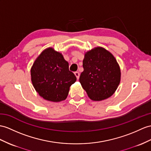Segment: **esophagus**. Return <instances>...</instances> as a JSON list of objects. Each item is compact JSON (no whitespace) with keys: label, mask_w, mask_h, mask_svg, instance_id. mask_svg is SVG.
<instances>
[{"label":"esophagus","mask_w":151,"mask_h":151,"mask_svg":"<svg viewBox=\"0 0 151 151\" xmlns=\"http://www.w3.org/2000/svg\"><path fill=\"white\" fill-rule=\"evenodd\" d=\"M74 74H75V76H76V78H77V79H79V73L78 72H74Z\"/></svg>","instance_id":"34e87169"}]
</instances>
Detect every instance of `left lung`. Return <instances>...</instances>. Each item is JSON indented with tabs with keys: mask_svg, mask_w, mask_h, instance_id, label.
Wrapping results in <instances>:
<instances>
[{
	"mask_svg": "<svg viewBox=\"0 0 151 151\" xmlns=\"http://www.w3.org/2000/svg\"><path fill=\"white\" fill-rule=\"evenodd\" d=\"M83 67L79 82L91 100H104L115 92L120 82L121 72L111 52L103 47H95L84 54Z\"/></svg>",
	"mask_w": 151,
	"mask_h": 151,
	"instance_id": "obj_1",
	"label": "left lung"
}]
</instances>
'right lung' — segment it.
<instances>
[{
  "mask_svg": "<svg viewBox=\"0 0 151 151\" xmlns=\"http://www.w3.org/2000/svg\"><path fill=\"white\" fill-rule=\"evenodd\" d=\"M32 85L40 96L58 102L67 97L76 77L69 70L68 63L52 47L43 50L31 68Z\"/></svg>",
  "mask_w": 151,
  "mask_h": 151,
  "instance_id": "1",
  "label": "right lung"
}]
</instances>
